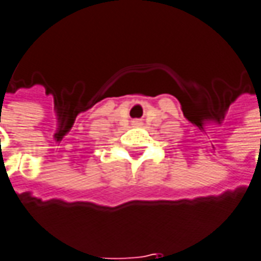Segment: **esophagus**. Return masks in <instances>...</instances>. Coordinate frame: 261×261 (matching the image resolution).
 Wrapping results in <instances>:
<instances>
[{
	"label": "esophagus",
	"instance_id": "1",
	"mask_svg": "<svg viewBox=\"0 0 261 261\" xmlns=\"http://www.w3.org/2000/svg\"><path fill=\"white\" fill-rule=\"evenodd\" d=\"M132 125H134V126H141V120H134Z\"/></svg>",
	"mask_w": 261,
	"mask_h": 261
}]
</instances>
